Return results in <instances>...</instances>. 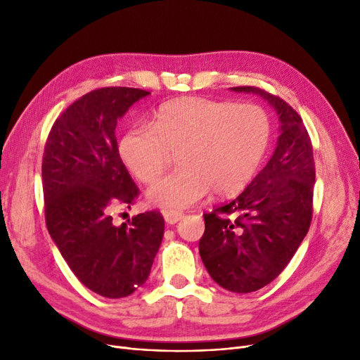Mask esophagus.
I'll return each mask as SVG.
<instances>
[{"label":"esophagus","mask_w":360,"mask_h":360,"mask_svg":"<svg viewBox=\"0 0 360 360\" xmlns=\"http://www.w3.org/2000/svg\"><path fill=\"white\" fill-rule=\"evenodd\" d=\"M163 217H165V222L168 225H174L181 219L183 213H180V212H163Z\"/></svg>","instance_id":"esophagus-1"}]
</instances>
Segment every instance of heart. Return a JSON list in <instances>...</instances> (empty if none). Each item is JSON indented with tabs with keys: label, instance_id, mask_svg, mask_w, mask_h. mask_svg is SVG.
<instances>
[{
	"label": "heart",
	"instance_id": "obj_1",
	"mask_svg": "<svg viewBox=\"0 0 360 360\" xmlns=\"http://www.w3.org/2000/svg\"><path fill=\"white\" fill-rule=\"evenodd\" d=\"M271 123L254 103L181 97L162 105L153 126L130 127L118 144L120 156L143 183H155L169 153H179V169L153 184L150 204L163 210L189 209L207 193L234 197L254 179L264 160Z\"/></svg>",
	"mask_w": 360,
	"mask_h": 360
}]
</instances>
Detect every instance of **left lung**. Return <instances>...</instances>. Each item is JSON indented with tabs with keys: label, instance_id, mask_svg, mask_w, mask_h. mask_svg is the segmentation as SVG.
Instances as JSON below:
<instances>
[{
	"label": "left lung",
	"instance_id": "obj_1",
	"mask_svg": "<svg viewBox=\"0 0 360 360\" xmlns=\"http://www.w3.org/2000/svg\"><path fill=\"white\" fill-rule=\"evenodd\" d=\"M252 93L279 118L276 148L267 165L231 202L204 213L200 255L212 279L233 292H252L270 284L308 234L312 217L315 165L300 115L279 97L257 86Z\"/></svg>",
	"mask_w": 360,
	"mask_h": 360
}]
</instances>
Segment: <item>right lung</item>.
Masks as SVG:
<instances>
[{"label":"right lung","instance_id":"right-lung-1","mask_svg":"<svg viewBox=\"0 0 360 360\" xmlns=\"http://www.w3.org/2000/svg\"><path fill=\"white\" fill-rule=\"evenodd\" d=\"M148 94L106 86L82 96L56 120L43 153L48 231L75 276L108 299L146 284L165 230L156 210L112 222L114 207L130 209L138 195L118 155L117 122Z\"/></svg>","mask_w":360,"mask_h":360}]
</instances>
